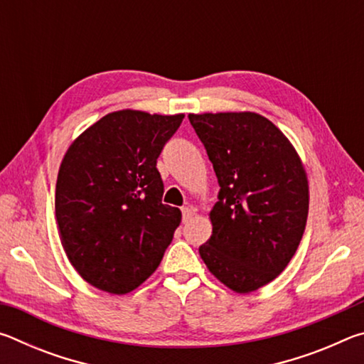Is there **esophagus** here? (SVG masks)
<instances>
[{
  "mask_svg": "<svg viewBox=\"0 0 364 364\" xmlns=\"http://www.w3.org/2000/svg\"><path fill=\"white\" fill-rule=\"evenodd\" d=\"M181 213H183V221H184V223H186V221H189L191 217H193V215H194V210H193V207H183L181 208Z\"/></svg>",
  "mask_w": 364,
  "mask_h": 364,
  "instance_id": "esophagus-1",
  "label": "esophagus"
}]
</instances>
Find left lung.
I'll use <instances>...</instances> for the list:
<instances>
[{"instance_id": "left-lung-1", "label": "left lung", "mask_w": 364, "mask_h": 364, "mask_svg": "<svg viewBox=\"0 0 364 364\" xmlns=\"http://www.w3.org/2000/svg\"><path fill=\"white\" fill-rule=\"evenodd\" d=\"M218 178L212 236L199 254L239 294L273 281L291 262L308 217V181L297 152L254 112L189 114Z\"/></svg>"}]
</instances>
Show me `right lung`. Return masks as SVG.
Instances as JSON below:
<instances>
[{
	"instance_id": "right-lung-1",
	"label": "right lung",
	"mask_w": 364,
	"mask_h": 364,
	"mask_svg": "<svg viewBox=\"0 0 364 364\" xmlns=\"http://www.w3.org/2000/svg\"><path fill=\"white\" fill-rule=\"evenodd\" d=\"M184 119L107 114L73 141L56 183V221L72 267L101 291L127 294L157 269L181 221L162 204L157 159Z\"/></svg>"
}]
</instances>
